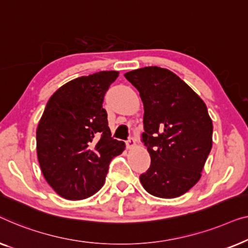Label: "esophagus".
Wrapping results in <instances>:
<instances>
[{
    "label": "esophagus",
    "mask_w": 248,
    "mask_h": 248,
    "mask_svg": "<svg viewBox=\"0 0 248 248\" xmlns=\"http://www.w3.org/2000/svg\"><path fill=\"white\" fill-rule=\"evenodd\" d=\"M125 145H127V148H132V147H135V145H136V139L134 138V137H129V139L127 141H125Z\"/></svg>",
    "instance_id": "34e87169"
}]
</instances>
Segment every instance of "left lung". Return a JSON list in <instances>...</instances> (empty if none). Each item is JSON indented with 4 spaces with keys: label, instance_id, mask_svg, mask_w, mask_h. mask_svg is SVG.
<instances>
[{
    "label": "left lung",
    "instance_id": "obj_1",
    "mask_svg": "<svg viewBox=\"0 0 248 248\" xmlns=\"http://www.w3.org/2000/svg\"><path fill=\"white\" fill-rule=\"evenodd\" d=\"M124 78L138 90L144 103L142 142L151 166L140 182L148 193L176 198L200 180L212 147V121L205 103L179 76L149 66Z\"/></svg>",
    "mask_w": 248,
    "mask_h": 248
}]
</instances>
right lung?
I'll return each mask as SVG.
<instances>
[{"label": "right lung", "instance_id": "right-lung-1", "mask_svg": "<svg viewBox=\"0 0 248 248\" xmlns=\"http://www.w3.org/2000/svg\"><path fill=\"white\" fill-rule=\"evenodd\" d=\"M119 72L106 71L66 83L51 95L37 128V155L45 179L67 200L103 186L111 159L124 142L111 137L104 95Z\"/></svg>", "mask_w": 248, "mask_h": 248}]
</instances>
